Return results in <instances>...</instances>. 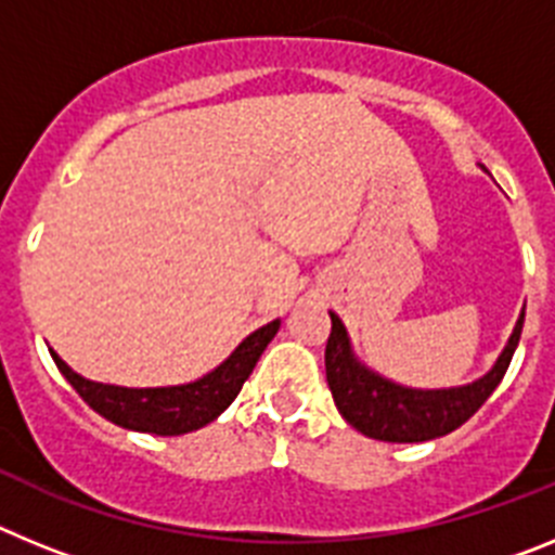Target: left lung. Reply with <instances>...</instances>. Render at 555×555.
Listing matches in <instances>:
<instances>
[{"label":"left lung","instance_id":"obj_1","mask_svg":"<svg viewBox=\"0 0 555 555\" xmlns=\"http://www.w3.org/2000/svg\"><path fill=\"white\" fill-rule=\"evenodd\" d=\"M526 322V308L508 336L506 347L487 375L464 386L450 389H411L389 377L377 375L361 364L347 336L345 322L331 311V336L325 347V375L338 414L356 430L377 442H430L450 430L461 428L469 416L487 403L489 395L506 375L512 356L519 345V333Z\"/></svg>","mask_w":555,"mask_h":555}]
</instances>
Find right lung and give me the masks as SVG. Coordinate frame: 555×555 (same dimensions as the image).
I'll return each mask as SVG.
<instances>
[{"label":"right lung","instance_id":"obj_1","mask_svg":"<svg viewBox=\"0 0 555 555\" xmlns=\"http://www.w3.org/2000/svg\"><path fill=\"white\" fill-rule=\"evenodd\" d=\"M281 327V320H272L269 325L258 327L249 333L242 345L235 347L222 364L214 366L208 375L191 380V384L178 386H146V389H130V386H113L100 384V380H88L77 375L72 366L57 356V370L63 372L68 384L75 386L77 395L86 400L100 416L111 420L113 425L127 430H139V434L155 436H180L191 430L205 428L214 423L224 409L235 400L242 391L244 380L255 370L261 352L274 338Z\"/></svg>","mask_w":555,"mask_h":555}]
</instances>
